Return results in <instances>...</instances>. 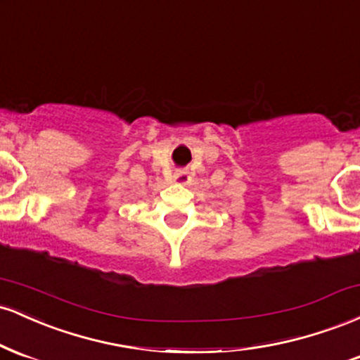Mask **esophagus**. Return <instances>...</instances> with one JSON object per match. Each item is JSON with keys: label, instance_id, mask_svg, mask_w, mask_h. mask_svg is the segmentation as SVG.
Returning <instances> with one entry per match:
<instances>
[{"label": "esophagus", "instance_id": "34e87169", "mask_svg": "<svg viewBox=\"0 0 360 360\" xmlns=\"http://www.w3.org/2000/svg\"><path fill=\"white\" fill-rule=\"evenodd\" d=\"M189 181H191V176H189V172L186 169H177L174 172V183L188 184Z\"/></svg>", "mask_w": 360, "mask_h": 360}]
</instances>
